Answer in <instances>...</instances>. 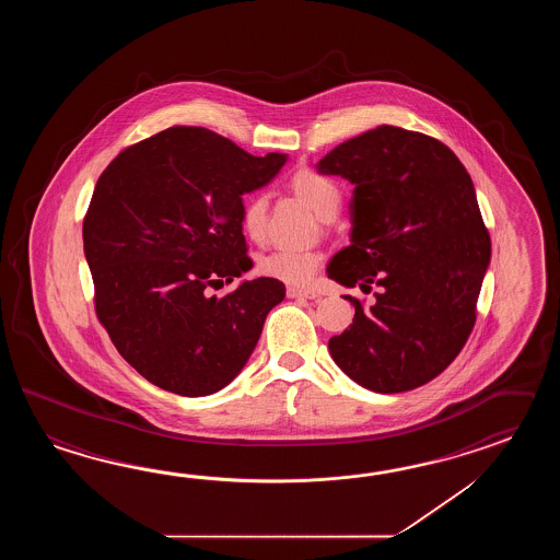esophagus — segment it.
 I'll return each instance as SVG.
<instances>
[{"mask_svg": "<svg viewBox=\"0 0 560 560\" xmlns=\"http://www.w3.org/2000/svg\"><path fill=\"white\" fill-rule=\"evenodd\" d=\"M285 296L288 298H316V294L312 290H302V288H288L285 290Z\"/></svg>", "mask_w": 560, "mask_h": 560, "instance_id": "esophagus-1", "label": "esophagus"}]
</instances>
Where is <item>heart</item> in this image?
<instances>
[{"instance_id": "obj_1", "label": "heart", "mask_w": 560, "mask_h": 560, "mask_svg": "<svg viewBox=\"0 0 560 560\" xmlns=\"http://www.w3.org/2000/svg\"><path fill=\"white\" fill-rule=\"evenodd\" d=\"M288 186L308 203L322 220H332L340 210L342 191L334 179L322 176L320 172L300 167L290 179ZM242 228L252 240H262L268 230V200L262 194L248 198L242 206ZM320 254L316 250H294V248H275L264 254L258 262L260 275L275 278L278 282L290 285L308 284L320 268Z\"/></svg>"}]
</instances>
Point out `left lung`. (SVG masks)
<instances>
[{
  "instance_id": "8db88e82",
  "label": "left lung",
  "mask_w": 560,
  "mask_h": 560,
  "mask_svg": "<svg viewBox=\"0 0 560 560\" xmlns=\"http://www.w3.org/2000/svg\"><path fill=\"white\" fill-rule=\"evenodd\" d=\"M320 174L354 184L352 244L328 264L338 284L381 285L358 298L350 328L332 336L334 362L374 393L436 378L466 345L490 262V236L466 167L420 131L378 126L336 145Z\"/></svg>"
}]
</instances>
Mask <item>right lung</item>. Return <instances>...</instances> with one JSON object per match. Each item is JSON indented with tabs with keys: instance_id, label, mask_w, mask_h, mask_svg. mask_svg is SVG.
<instances>
[{
	"instance_id": "right-lung-1",
	"label": "right lung",
	"mask_w": 560,
	"mask_h": 560,
	"mask_svg": "<svg viewBox=\"0 0 560 560\" xmlns=\"http://www.w3.org/2000/svg\"><path fill=\"white\" fill-rule=\"evenodd\" d=\"M284 164V154L258 158L215 131L174 126L102 172L84 218L95 314L145 381L208 396L248 362L284 284L256 278L222 298L206 290L250 270L242 196Z\"/></svg>"
}]
</instances>
